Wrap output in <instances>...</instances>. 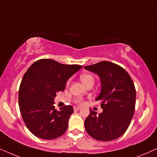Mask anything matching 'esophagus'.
<instances>
[{
    "label": "esophagus",
    "instance_id": "1",
    "mask_svg": "<svg viewBox=\"0 0 157 157\" xmlns=\"http://www.w3.org/2000/svg\"><path fill=\"white\" fill-rule=\"evenodd\" d=\"M74 111H78V110H79V109H80V107L74 106Z\"/></svg>",
    "mask_w": 157,
    "mask_h": 157
}]
</instances>
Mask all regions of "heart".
I'll return each instance as SVG.
<instances>
[{"mask_svg": "<svg viewBox=\"0 0 157 157\" xmlns=\"http://www.w3.org/2000/svg\"><path fill=\"white\" fill-rule=\"evenodd\" d=\"M80 79H81V82L83 83V84L84 86H86L89 83H94V77L90 74H83V75H81V76H80ZM78 103H79V104H81V103H82V100L78 99Z\"/></svg>", "mask_w": 157, "mask_h": 157, "instance_id": "heart-1", "label": "heart"}]
</instances>
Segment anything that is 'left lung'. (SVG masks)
I'll return each instance as SVG.
<instances>
[{
	"instance_id": "left-lung-1",
	"label": "left lung",
	"mask_w": 157,
	"mask_h": 157,
	"mask_svg": "<svg viewBox=\"0 0 157 157\" xmlns=\"http://www.w3.org/2000/svg\"><path fill=\"white\" fill-rule=\"evenodd\" d=\"M96 74L101 81V92L96 101H101L102 113L90 109L84 125L88 134L98 141H109L121 136L134 116L136 89L129 75L121 66L101 61L85 66Z\"/></svg>"
}]
</instances>
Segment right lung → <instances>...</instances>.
I'll list each match as a JSON object with an SVG mask.
<instances>
[{"label": "right lung", "mask_w": 157, "mask_h": 157, "mask_svg": "<svg viewBox=\"0 0 157 157\" xmlns=\"http://www.w3.org/2000/svg\"><path fill=\"white\" fill-rule=\"evenodd\" d=\"M81 68L40 59L25 72L19 88L18 102L23 121L36 136L49 140L66 132L74 109L68 105L57 111L54 98L58 92L64 91L68 78Z\"/></svg>", "instance_id": "1"}]
</instances>
